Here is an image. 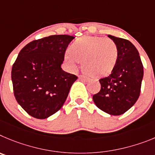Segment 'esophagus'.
Instances as JSON below:
<instances>
[{
	"instance_id": "34e87169",
	"label": "esophagus",
	"mask_w": 155,
	"mask_h": 155,
	"mask_svg": "<svg viewBox=\"0 0 155 155\" xmlns=\"http://www.w3.org/2000/svg\"><path fill=\"white\" fill-rule=\"evenodd\" d=\"M79 79H82V80H83V81H88L89 79H90L89 78L87 77V76H83V75H79Z\"/></svg>"
}]
</instances>
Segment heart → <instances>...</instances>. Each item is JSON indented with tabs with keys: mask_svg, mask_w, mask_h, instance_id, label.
I'll list each match as a JSON object with an SVG mask.
<instances>
[{
	"mask_svg": "<svg viewBox=\"0 0 155 155\" xmlns=\"http://www.w3.org/2000/svg\"><path fill=\"white\" fill-rule=\"evenodd\" d=\"M118 56L117 46L110 38L100 36H83L76 39L65 53V59L72 66L82 62L83 69L92 76L110 74Z\"/></svg>",
	"mask_w": 155,
	"mask_h": 155,
	"instance_id": "b5f03b06",
	"label": "heart"
}]
</instances>
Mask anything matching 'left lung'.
I'll return each mask as SVG.
<instances>
[{
	"label": "left lung",
	"mask_w": 155,
	"mask_h": 155,
	"mask_svg": "<svg viewBox=\"0 0 155 155\" xmlns=\"http://www.w3.org/2000/svg\"><path fill=\"white\" fill-rule=\"evenodd\" d=\"M117 46V63L109 76L100 79L101 89L93 96L95 104L110 115L124 114L140 93L143 68L139 52L128 40L109 35Z\"/></svg>",
	"instance_id": "obj_1"
}]
</instances>
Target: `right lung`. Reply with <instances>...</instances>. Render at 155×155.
<instances>
[{
  "label": "right lung",
  "instance_id": "add662e5",
  "mask_svg": "<svg viewBox=\"0 0 155 155\" xmlns=\"http://www.w3.org/2000/svg\"><path fill=\"white\" fill-rule=\"evenodd\" d=\"M75 37L51 35L26 45L12 70L15 99L30 116L45 119L63 106L76 75L61 68L65 50Z\"/></svg>",
  "mask_w": 155,
  "mask_h": 155
}]
</instances>
